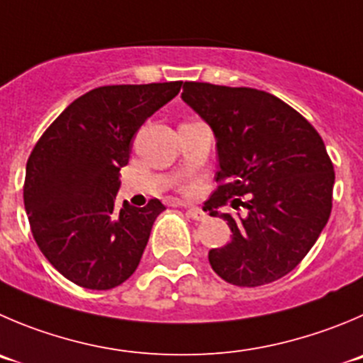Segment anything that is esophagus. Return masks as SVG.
Here are the masks:
<instances>
[{
    "instance_id": "1",
    "label": "esophagus",
    "mask_w": 363,
    "mask_h": 363,
    "mask_svg": "<svg viewBox=\"0 0 363 363\" xmlns=\"http://www.w3.org/2000/svg\"><path fill=\"white\" fill-rule=\"evenodd\" d=\"M184 208H187V216L191 217V219L194 220H205L206 219V213L203 212L201 208H198V206H187V205H182Z\"/></svg>"
}]
</instances>
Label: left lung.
Returning a JSON list of instances; mask_svg holds the SVG:
<instances>
[{
  "label": "left lung",
  "mask_w": 363,
  "mask_h": 363,
  "mask_svg": "<svg viewBox=\"0 0 363 363\" xmlns=\"http://www.w3.org/2000/svg\"><path fill=\"white\" fill-rule=\"evenodd\" d=\"M182 99L216 137L219 187L205 205L233 233L208 251L212 269L239 287L289 274L330 219L335 172L320 135L287 103L257 89L185 82ZM226 201L248 213L220 214Z\"/></svg>",
  "instance_id": "8db88e82"
}]
</instances>
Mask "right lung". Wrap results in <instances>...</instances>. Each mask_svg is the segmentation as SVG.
<instances>
[{"label":"right lung","mask_w":363,"mask_h":363,"mask_svg":"<svg viewBox=\"0 0 363 363\" xmlns=\"http://www.w3.org/2000/svg\"><path fill=\"white\" fill-rule=\"evenodd\" d=\"M182 82L106 85L80 96L48 128L26 164L24 208L33 239L72 283L108 291L135 272L158 199L116 208L119 171L144 121L171 101Z\"/></svg>","instance_id":"obj_1"}]
</instances>
